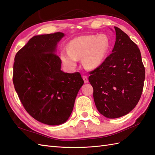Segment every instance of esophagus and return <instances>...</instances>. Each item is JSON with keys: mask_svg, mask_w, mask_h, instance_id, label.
<instances>
[{"mask_svg": "<svg viewBox=\"0 0 155 155\" xmlns=\"http://www.w3.org/2000/svg\"><path fill=\"white\" fill-rule=\"evenodd\" d=\"M83 80H84V83H88V77H87V76L83 75Z\"/></svg>", "mask_w": 155, "mask_h": 155, "instance_id": "esophagus-1", "label": "esophagus"}]
</instances>
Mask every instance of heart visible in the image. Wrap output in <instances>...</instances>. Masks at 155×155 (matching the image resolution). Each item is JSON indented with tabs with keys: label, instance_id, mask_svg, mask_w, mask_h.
Returning a JSON list of instances; mask_svg holds the SVG:
<instances>
[{
	"label": "heart",
	"instance_id": "obj_1",
	"mask_svg": "<svg viewBox=\"0 0 155 155\" xmlns=\"http://www.w3.org/2000/svg\"><path fill=\"white\" fill-rule=\"evenodd\" d=\"M68 50H62L60 57L62 63L72 70L82 58V64L87 69H95L103 63L110 49L109 39L105 35H84L76 37L68 45Z\"/></svg>",
	"mask_w": 155,
	"mask_h": 155
}]
</instances>
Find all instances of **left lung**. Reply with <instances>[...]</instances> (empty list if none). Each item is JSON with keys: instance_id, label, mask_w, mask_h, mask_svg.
Wrapping results in <instances>:
<instances>
[{"instance_id": "obj_1", "label": "left lung", "mask_w": 155, "mask_h": 155, "mask_svg": "<svg viewBox=\"0 0 155 155\" xmlns=\"http://www.w3.org/2000/svg\"><path fill=\"white\" fill-rule=\"evenodd\" d=\"M114 29L112 53L88 77L97 110L109 118L124 116L136 107L145 78L139 48L121 29Z\"/></svg>"}]
</instances>
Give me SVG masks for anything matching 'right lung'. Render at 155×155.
<instances>
[{
	"label": "right lung",
	"mask_w": 155,
	"mask_h": 155,
	"mask_svg": "<svg viewBox=\"0 0 155 155\" xmlns=\"http://www.w3.org/2000/svg\"><path fill=\"white\" fill-rule=\"evenodd\" d=\"M62 32L37 35L17 52L13 65V84L19 99L35 119L48 125L65 123L84 84L79 72L61 71L55 54Z\"/></svg>",
	"instance_id": "1"
}]
</instances>
